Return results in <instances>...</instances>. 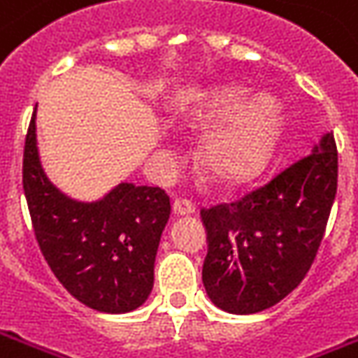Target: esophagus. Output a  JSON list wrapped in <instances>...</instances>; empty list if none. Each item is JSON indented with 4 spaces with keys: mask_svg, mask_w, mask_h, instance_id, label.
<instances>
[{
    "mask_svg": "<svg viewBox=\"0 0 358 358\" xmlns=\"http://www.w3.org/2000/svg\"><path fill=\"white\" fill-rule=\"evenodd\" d=\"M172 211L174 215H192L196 213V203L187 197H176L172 203Z\"/></svg>",
    "mask_w": 358,
    "mask_h": 358,
    "instance_id": "esophagus-1",
    "label": "esophagus"
}]
</instances>
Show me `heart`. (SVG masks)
<instances>
[{"mask_svg": "<svg viewBox=\"0 0 358 358\" xmlns=\"http://www.w3.org/2000/svg\"><path fill=\"white\" fill-rule=\"evenodd\" d=\"M246 91L227 85L215 89L203 104V118L224 122L205 137L201 162L205 171L222 182H242L254 176L271 153L277 134V108L267 96H259L242 108Z\"/></svg>", "mask_w": 358, "mask_h": 358, "instance_id": "b5f03b06", "label": "heart"}]
</instances>
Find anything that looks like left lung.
Returning a JSON list of instances; mask_svg holds the SVG:
<instances>
[{
    "label": "left lung",
    "mask_w": 358,
    "mask_h": 358,
    "mask_svg": "<svg viewBox=\"0 0 358 358\" xmlns=\"http://www.w3.org/2000/svg\"><path fill=\"white\" fill-rule=\"evenodd\" d=\"M336 192L337 147L326 134L264 186L201 209V277L215 306L256 314L294 291L318 254Z\"/></svg>",
    "instance_id": "8db88e82"
}]
</instances>
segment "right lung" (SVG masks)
I'll list each match as a JSON object with an SVG mask.
<instances>
[{
  "instance_id": "add662e5",
  "label": "right lung",
  "mask_w": 358,
  "mask_h": 358,
  "mask_svg": "<svg viewBox=\"0 0 358 358\" xmlns=\"http://www.w3.org/2000/svg\"><path fill=\"white\" fill-rule=\"evenodd\" d=\"M22 189L40 252L67 292L108 314L131 312L147 301L171 217L164 189L124 182L92 203L67 197L40 164L36 110L24 139Z\"/></svg>"
}]
</instances>
